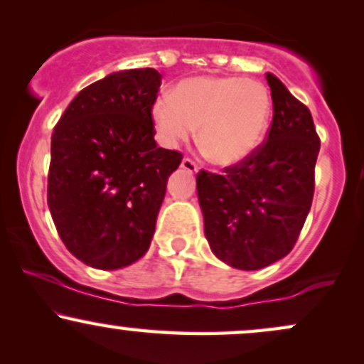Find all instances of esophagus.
<instances>
[{
  "label": "esophagus",
  "mask_w": 364,
  "mask_h": 364,
  "mask_svg": "<svg viewBox=\"0 0 364 364\" xmlns=\"http://www.w3.org/2000/svg\"><path fill=\"white\" fill-rule=\"evenodd\" d=\"M181 168L186 169L188 173H196V171H198V164H196L191 157H185V159L181 161Z\"/></svg>",
  "instance_id": "1"
}]
</instances>
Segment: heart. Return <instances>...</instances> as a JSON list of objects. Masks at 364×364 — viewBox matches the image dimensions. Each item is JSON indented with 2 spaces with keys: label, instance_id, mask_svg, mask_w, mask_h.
<instances>
[{
  "label": "heart",
  "instance_id": "heart-1",
  "mask_svg": "<svg viewBox=\"0 0 364 364\" xmlns=\"http://www.w3.org/2000/svg\"><path fill=\"white\" fill-rule=\"evenodd\" d=\"M271 95L262 82L235 76H198L181 81L173 95L157 96L152 122L161 142L174 147L198 142L212 163L237 164L264 139L271 117Z\"/></svg>",
  "mask_w": 364,
  "mask_h": 364
}]
</instances>
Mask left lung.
<instances>
[{
  "instance_id": "obj_1",
  "label": "left lung",
  "mask_w": 364,
  "mask_h": 364,
  "mask_svg": "<svg viewBox=\"0 0 364 364\" xmlns=\"http://www.w3.org/2000/svg\"><path fill=\"white\" fill-rule=\"evenodd\" d=\"M273 120L247 159L218 173L201 169L196 190L205 235L218 259L261 269L291 251L312 207L321 139L304 103L266 74Z\"/></svg>"
}]
</instances>
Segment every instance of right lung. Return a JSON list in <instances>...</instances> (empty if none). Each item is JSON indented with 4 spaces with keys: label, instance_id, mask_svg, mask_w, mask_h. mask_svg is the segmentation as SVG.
<instances>
[{
    "label": "right lung",
    "instance_id": "1",
    "mask_svg": "<svg viewBox=\"0 0 364 364\" xmlns=\"http://www.w3.org/2000/svg\"><path fill=\"white\" fill-rule=\"evenodd\" d=\"M161 80L152 68L113 73L81 90L52 134L47 203L64 246L87 266L124 268L151 246L183 159L154 140Z\"/></svg>",
    "mask_w": 364,
    "mask_h": 364
}]
</instances>
